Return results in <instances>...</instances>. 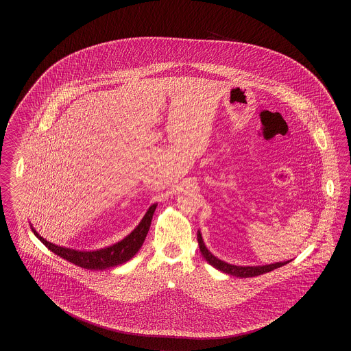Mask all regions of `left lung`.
Segmentation results:
<instances>
[{
	"instance_id": "left-lung-1",
	"label": "left lung",
	"mask_w": 351,
	"mask_h": 351,
	"mask_svg": "<svg viewBox=\"0 0 351 351\" xmlns=\"http://www.w3.org/2000/svg\"><path fill=\"white\" fill-rule=\"evenodd\" d=\"M197 241H199V246H200L201 255L204 256V259L215 268H217L219 271L228 274V275H233L237 278H252V276H258L262 274L269 272L272 269L282 267L284 265L289 263L291 261H285V262H276V263H271V265H266V266H235V265H230L226 263L221 259H218L217 256H215L210 251L206 249L202 237H201L200 230L197 232Z\"/></svg>"
}]
</instances>
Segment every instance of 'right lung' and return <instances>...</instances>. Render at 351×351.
I'll use <instances>...</instances> for the list:
<instances>
[{
    "label": "right lung",
    "instance_id": "obj_1",
    "mask_svg": "<svg viewBox=\"0 0 351 351\" xmlns=\"http://www.w3.org/2000/svg\"><path fill=\"white\" fill-rule=\"evenodd\" d=\"M158 204H152L146 215L141 219V222L136 225L132 233L126 235L123 239H121L117 243L104 247L100 250H75L69 249L64 246L55 245L52 242H49L43 237H40L39 233L32 226V230L35 234V237L53 254L59 255L60 258L66 259L68 262L79 266V267L85 268V269H105V268L116 267L119 265L126 263L130 261L134 255L142 247L146 235L150 230L151 219L154 216V212L156 209Z\"/></svg>",
    "mask_w": 351,
    "mask_h": 351
}]
</instances>
